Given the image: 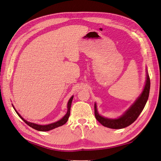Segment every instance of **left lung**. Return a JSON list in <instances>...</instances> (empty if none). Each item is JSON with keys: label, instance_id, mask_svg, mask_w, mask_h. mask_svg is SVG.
<instances>
[{"label": "left lung", "instance_id": "left-lung-1", "mask_svg": "<svg viewBox=\"0 0 161 161\" xmlns=\"http://www.w3.org/2000/svg\"><path fill=\"white\" fill-rule=\"evenodd\" d=\"M150 87V77L147 74L146 84H145L142 94L138 97V99L133 103V105L121 117L118 119H109L99 115L97 111L96 104L95 103L94 114L96 120L103 126L113 129H121L130 126L138 118L146 105L149 96Z\"/></svg>", "mask_w": 161, "mask_h": 161}]
</instances>
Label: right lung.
Here are the masks:
<instances>
[{
	"mask_svg": "<svg viewBox=\"0 0 161 161\" xmlns=\"http://www.w3.org/2000/svg\"><path fill=\"white\" fill-rule=\"evenodd\" d=\"M73 98H74V96H72L69 99L68 103H67V112L66 114L64 116V118H62L61 120H59L58 122L48 124V125H39V124H36L35 123H31V122H27V120H24L23 118L20 116V115L17 112V110H15V112H17L18 116L20 118H21L22 120L30 127H31V128H33L35 130H39V131H43V132L44 131H49V130H53L55 128H58L59 126L64 125V124H65L67 122V120H68V118H69V115H70V109H71V105L72 100H73Z\"/></svg>",
	"mask_w": 161,
	"mask_h": 161,
	"instance_id": "obj_1",
	"label": "right lung"
}]
</instances>
